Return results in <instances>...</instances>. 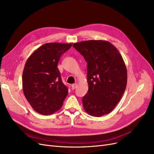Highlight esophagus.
<instances>
[{
  "mask_svg": "<svg viewBox=\"0 0 154 154\" xmlns=\"http://www.w3.org/2000/svg\"><path fill=\"white\" fill-rule=\"evenodd\" d=\"M77 85H78V84H77L76 83H74V84L71 85V89H72V90H74V89H75V88H76V87H77Z\"/></svg>",
  "mask_w": 154,
  "mask_h": 154,
  "instance_id": "obj_1",
  "label": "esophagus"
}]
</instances>
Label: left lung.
Masks as SVG:
<instances>
[{
  "mask_svg": "<svg viewBox=\"0 0 154 154\" xmlns=\"http://www.w3.org/2000/svg\"><path fill=\"white\" fill-rule=\"evenodd\" d=\"M72 46L87 63L88 89L82 99L83 109L94 117L109 114L127 87V71L122 56L105 40H86Z\"/></svg>",
  "mask_w": 154,
  "mask_h": 154,
  "instance_id": "left-lung-1",
  "label": "left lung"
}]
</instances>
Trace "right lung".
<instances>
[{
	"label": "right lung",
	"mask_w": 154,
	"mask_h": 154,
	"mask_svg": "<svg viewBox=\"0 0 154 154\" xmlns=\"http://www.w3.org/2000/svg\"><path fill=\"white\" fill-rule=\"evenodd\" d=\"M72 44H45L27 60L22 73V89L26 100L36 112L50 115L61 108L68 88L57 67L62 54Z\"/></svg>",
	"instance_id": "add662e5"
}]
</instances>
